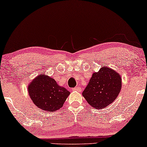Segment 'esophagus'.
Returning a JSON list of instances; mask_svg holds the SVG:
<instances>
[{"instance_id":"obj_1","label":"esophagus","mask_w":147,"mask_h":147,"mask_svg":"<svg viewBox=\"0 0 147 147\" xmlns=\"http://www.w3.org/2000/svg\"><path fill=\"white\" fill-rule=\"evenodd\" d=\"M73 91H76V92H81V88L80 86H76L75 88H74L73 89H72Z\"/></svg>"}]
</instances>
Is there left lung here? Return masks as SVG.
Here are the masks:
<instances>
[{
	"mask_svg": "<svg viewBox=\"0 0 147 147\" xmlns=\"http://www.w3.org/2000/svg\"><path fill=\"white\" fill-rule=\"evenodd\" d=\"M121 87V75L113 69L103 66L92 74L82 94L91 107L102 109L114 102Z\"/></svg>",
	"mask_w": 147,
	"mask_h": 147,
	"instance_id": "8db88e82",
	"label": "left lung"
}]
</instances>
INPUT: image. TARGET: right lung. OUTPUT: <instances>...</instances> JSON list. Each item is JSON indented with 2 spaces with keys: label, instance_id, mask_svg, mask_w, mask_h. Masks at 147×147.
<instances>
[{
  "label": "right lung",
  "instance_id": "obj_1",
  "mask_svg": "<svg viewBox=\"0 0 147 147\" xmlns=\"http://www.w3.org/2000/svg\"><path fill=\"white\" fill-rule=\"evenodd\" d=\"M28 92L35 105L46 111L53 112L63 105L70 92L59 86L53 78L42 74L31 81Z\"/></svg>",
  "mask_w": 147,
  "mask_h": 147
}]
</instances>
